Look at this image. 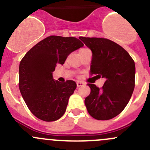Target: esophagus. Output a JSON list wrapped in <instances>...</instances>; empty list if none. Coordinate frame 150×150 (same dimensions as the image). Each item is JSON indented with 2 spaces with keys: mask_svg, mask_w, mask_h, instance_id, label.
Here are the masks:
<instances>
[{
  "mask_svg": "<svg viewBox=\"0 0 150 150\" xmlns=\"http://www.w3.org/2000/svg\"><path fill=\"white\" fill-rule=\"evenodd\" d=\"M76 84H77V86H78V87H80V86H82L84 85L83 83L81 82V81H77Z\"/></svg>",
  "mask_w": 150,
  "mask_h": 150,
  "instance_id": "34e87169",
  "label": "esophagus"
}]
</instances>
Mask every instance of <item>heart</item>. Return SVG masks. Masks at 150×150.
Here are the masks:
<instances>
[{
  "mask_svg": "<svg viewBox=\"0 0 150 150\" xmlns=\"http://www.w3.org/2000/svg\"><path fill=\"white\" fill-rule=\"evenodd\" d=\"M85 50H88V48H82V49L80 50V51H85Z\"/></svg>",
  "mask_w": 150,
  "mask_h": 150,
  "instance_id": "b5f03b06",
  "label": "heart"
}]
</instances>
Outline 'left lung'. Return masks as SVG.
<instances>
[{
	"instance_id": "1",
	"label": "left lung",
	"mask_w": 150,
	"mask_h": 150,
	"mask_svg": "<svg viewBox=\"0 0 150 150\" xmlns=\"http://www.w3.org/2000/svg\"><path fill=\"white\" fill-rule=\"evenodd\" d=\"M79 38L92 51L91 75L106 78L102 88L87 84L91 93L85 104L92 117L110 120L118 115L131 99L135 86V63L122 47L109 39Z\"/></svg>"
}]
</instances>
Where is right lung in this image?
<instances>
[{"instance_id":"add662e5","label":"right lung","mask_w":150,"mask_h":150,"mask_svg":"<svg viewBox=\"0 0 150 150\" xmlns=\"http://www.w3.org/2000/svg\"><path fill=\"white\" fill-rule=\"evenodd\" d=\"M83 46V43L76 38L48 36L33 46L21 60L19 90L36 117L51 122L64 114L76 83L54 81L52 72L57 64H64L71 52Z\"/></svg>"}]
</instances>
